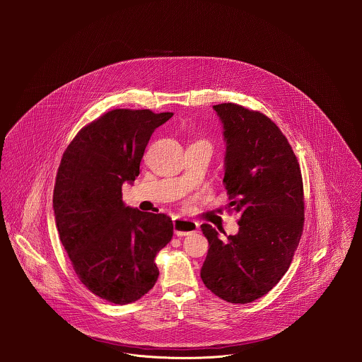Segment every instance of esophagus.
Segmentation results:
<instances>
[{
    "label": "esophagus",
    "instance_id": "obj_1",
    "mask_svg": "<svg viewBox=\"0 0 362 362\" xmlns=\"http://www.w3.org/2000/svg\"><path fill=\"white\" fill-rule=\"evenodd\" d=\"M173 226H174V233H175L177 237L188 235L191 233H195L199 228L198 223H195L192 220L181 218V217H175L174 221H173Z\"/></svg>",
    "mask_w": 362,
    "mask_h": 362
}]
</instances>
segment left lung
I'll return each instance as SVG.
<instances>
[{"label":"left lung","instance_id":"left-lung-1","mask_svg":"<svg viewBox=\"0 0 362 362\" xmlns=\"http://www.w3.org/2000/svg\"><path fill=\"white\" fill-rule=\"evenodd\" d=\"M213 110L226 142L223 184L240 228L221 240L210 224L201 226L209 241L201 277L218 298L248 304L290 267L303 234V177L288 141L266 115L233 103Z\"/></svg>","mask_w":362,"mask_h":362}]
</instances>
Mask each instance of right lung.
<instances>
[{
  "label": "right lung",
  "mask_w": 362,
  "mask_h": 362,
  "mask_svg": "<svg viewBox=\"0 0 362 362\" xmlns=\"http://www.w3.org/2000/svg\"><path fill=\"white\" fill-rule=\"evenodd\" d=\"M173 112L112 110L86 125L58 167L52 207L59 240L81 281L112 304L142 298L158 277L156 255L173 237L165 214L122 201L156 128Z\"/></svg>",
  "instance_id": "add662e5"
}]
</instances>
